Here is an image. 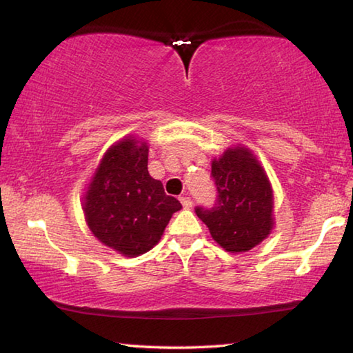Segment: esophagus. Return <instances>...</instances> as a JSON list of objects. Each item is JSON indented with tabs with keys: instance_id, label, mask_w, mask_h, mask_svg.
<instances>
[{
	"instance_id": "obj_1",
	"label": "esophagus",
	"mask_w": 353,
	"mask_h": 353,
	"mask_svg": "<svg viewBox=\"0 0 353 353\" xmlns=\"http://www.w3.org/2000/svg\"><path fill=\"white\" fill-rule=\"evenodd\" d=\"M179 201H181V204L183 205V208H190L191 205H193V201H191V198H188V196H181Z\"/></svg>"
}]
</instances>
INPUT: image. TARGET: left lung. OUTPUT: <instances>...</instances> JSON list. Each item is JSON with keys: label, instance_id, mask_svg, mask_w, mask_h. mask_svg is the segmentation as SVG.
Segmentation results:
<instances>
[{"label": "left lung", "instance_id": "obj_1", "mask_svg": "<svg viewBox=\"0 0 353 353\" xmlns=\"http://www.w3.org/2000/svg\"><path fill=\"white\" fill-rule=\"evenodd\" d=\"M210 177L216 201L210 208L198 205L196 214L229 252L255 248L272 229V190L265 171L246 148H235L213 160Z\"/></svg>", "mask_w": 353, "mask_h": 353}]
</instances>
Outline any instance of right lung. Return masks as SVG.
Returning <instances> with one entry per match:
<instances>
[{"instance_id": "1", "label": "right lung", "mask_w": 353, "mask_h": 353, "mask_svg": "<svg viewBox=\"0 0 353 353\" xmlns=\"http://www.w3.org/2000/svg\"><path fill=\"white\" fill-rule=\"evenodd\" d=\"M182 205L148 172L146 143L128 139L105 152L83 202L87 224L98 240L137 256L154 248L172 213Z\"/></svg>"}]
</instances>
